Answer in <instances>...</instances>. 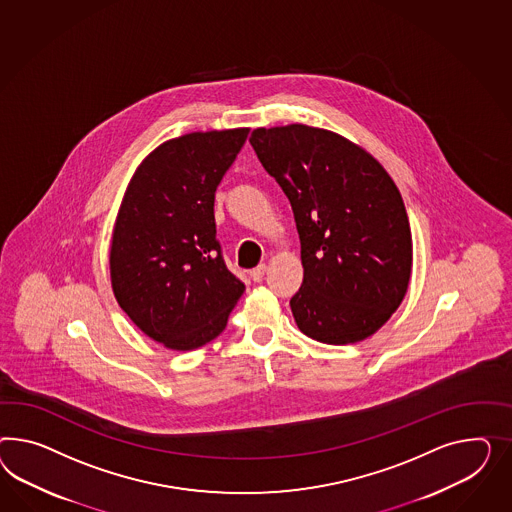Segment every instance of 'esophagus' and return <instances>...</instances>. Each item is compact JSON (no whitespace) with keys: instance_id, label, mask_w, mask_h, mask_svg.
I'll return each instance as SVG.
<instances>
[{"instance_id":"obj_1","label":"esophagus","mask_w":512,"mask_h":512,"mask_svg":"<svg viewBox=\"0 0 512 512\" xmlns=\"http://www.w3.org/2000/svg\"><path fill=\"white\" fill-rule=\"evenodd\" d=\"M264 274H266V264H259L257 268H253V270L249 272V276H251V279H253L255 283H261Z\"/></svg>"}]
</instances>
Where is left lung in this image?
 <instances>
[{"instance_id": "1", "label": "left lung", "mask_w": 512, "mask_h": 512, "mask_svg": "<svg viewBox=\"0 0 512 512\" xmlns=\"http://www.w3.org/2000/svg\"><path fill=\"white\" fill-rule=\"evenodd\" d=\"M249 143L294 212L304 266L291 298L298 328L328 345L367 339L397 311L412 274V233L395 182L330 130L257 128Z\"/></svg>"}]
</instances>
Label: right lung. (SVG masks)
<instances>
[{"instance_id": "obj_1", "label": "right lung", "mask_w": 512, "mask_h": 512, "mask_svg": "<svg viewBox=\"0 0 512 512\" xmlns=\"http://www.w3.org/2000/svg\"><path fill=\"white\" fill-rule=\"evenodd\" d=\"M249 128L162 143L126 188L110 249L111 287L141 332L171 350L216 339L246 291L225 266L214 195Z\"/></svg>"}]
</instances>
